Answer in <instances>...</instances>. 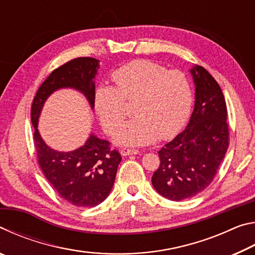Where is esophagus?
I'll list each match as a JSON object with an SVG mask.
<instances>
[{
	"instance_id": "1",
	"label": "esophagus",
	"mask_w": 255,
	"mask_h": 255,
	"mask_svg": "<svg viewBox=\"0 0 255 255\" xmlns=\"http://www.w3.org/2000/svg\"><path fill=\"white\" fill-rule=\"evenodd\" d=\"M120 154L123 155V156H127V155H137L139 154V152H138L137 149H132V148H122V150H120Z\"/></svg>"
}]
</instances>
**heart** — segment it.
Masks as SVG:
<instances>
[{
	"label": "heart",
	"mask_w": 255,
	"mask_h": 255,
	"mask_svg": "<svg viewBox=\"0 0 255 255\" xmlns=\"http://www.w3.org/2000/svg\"><path fill=\"white\" fill-rule=\"evenodd\" d=\"M116 88L100 86L94 108L105 130L112 135L125 120L124 101L136 98L131 120L120 129L116 143L140 146L167 139L184 126L192 107V89L179 71H167L149 60H133L112 74Z\"/></svg>",
	"instance_id": "heart-1"
}]
</instances>
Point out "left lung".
<instances>
[{
    "mask_svg": "<svg viewBox=\"0 0 255 255\" xmlns=\"http://www.w3.org/2000/svg\"><path fill=\"white\" fill-rule=\"evenodd\" d=\"M195 83V108L188 126L158 152L154 189L181 201L198 195L213 181L228 147L227 109L221 86L204 67L190 68Z\"/></svg>",
    "mask_w": 255,
    "mask_h": 255,
    "instance_id": "8db88e82",
    "label": "left lung"
}]
</instances>
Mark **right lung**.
I'll return each instance as SVG.
<instances>
[{"label":"right lung","instance_id":"right-lung-1","mask_svg":"<svg viewBox=\"0 0 255 255\" xmlns=\"http://www.w3.org/2000/svg\"><path fill=\"white\" fill-rule=\"evenodd\" d=\"M100 60L91 57L72 59L56 68L38 89L31 106V123L34 128V146L38 162L47 180L58 195L77 207H94L109 196L122 156L109 148V141L94 133L84 145L70 152L49 147L38 130V123L51 94L60 89H73L83 94L94 109L96 82Z\"/></svg>","mask_w":255,"mask_h":255}]
</instances>
